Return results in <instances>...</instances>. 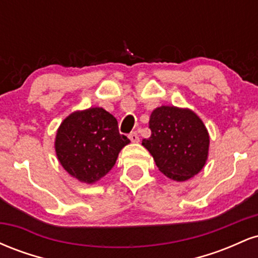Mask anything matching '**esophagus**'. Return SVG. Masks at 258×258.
Returning a JSON list of instances; mask_svg holds the SVG:
<instances>
[{
    "mask_svg": "<svg viewBox=\"0 0 258 258\" xmlns=\"http://www.w3.org/2000/svg\"><path fill=\"white\" fill-rule=\"evenodd\" d=\"M128 138L131 139L132 143H138V142H139V136H138L137 132H132L131 135L128 136Z\"/></svg>",
    "mask_w": 258,
    "mask_h": 258,
    "instance_id": "1",
    "label": "esophagus"
}]
</instances>
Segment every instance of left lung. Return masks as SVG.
Returning a JSON list of instances; mask_svg holds the SVG:
<instances>
[{
  "mask_svg": "<svg viewBox=\"0 0 258 258\" xmlns=\"http://www.w3.org/2000/svg\"><path fill=\"white\" fill-rule=\"evenodd\" d=\"M152 136L142 146L152 154L159 171L170 179L184 182L203 170L210 136L203 120L188 108L161 105L149 119Z\"/></svg>",
  "mask_w": 258,
  "mask_h": 258,
  "instance_id": "8db88e82",
  "label": "left lung"
}]
</instances>
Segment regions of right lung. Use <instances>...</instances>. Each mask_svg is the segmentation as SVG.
I'll list each match as a JSON object with an SVG mask.
<instances>
[{
	"mask_svg": "<svg viewBox=\"0 0 258 258\" xmlns=\"http://www.w3.org/2000/svg\"><path fill=\"white\" fill-rule=\"evenodd\" d=\"M130 143L120 135L117 120L103 108L72 112L55 135L58 161L70 176L93 184L114 167L119 153Z\"/></svg>",
	"mask_w": 258,
	"mask_h": 258,
	"instance_id": "1",
	"label": "right lung"
}]
</instances>
